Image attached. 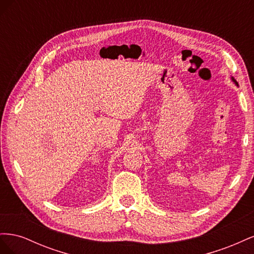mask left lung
Segmentation results:
<instances>
[{"instance_id":"obj_1","label":"left lung","mask_w":254,"mask_h":254,"mask_svg":"<svg viewBox=\"0 0 254 254\" xmlns=\"http://www.w3.org/2000/svg\"><path fill=\"white\" fill-rule=\"evenodd\" d=\"M231 80L235 83V86H238V83H237V81L234 79V77H232V76H231Z\"/></svg>"}]
</instances>
